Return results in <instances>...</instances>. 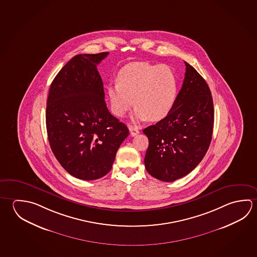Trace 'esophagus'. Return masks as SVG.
<instances>
[{"label": "esophagus", "mask_w": 257, "mask_h": 257, "mask_svg": "<svg viewBox=\"0 0 257 257\" xmlns=\"http://www.w3.org/2000/svg\"><path fill=\"white\" fill-rule=\"evenodd\" d=\"M129 131H130V134L132 136H135V135H138L140 132L138 130V128L134 125H129Z\"/></svg>", "instance_id": "obj_1"}]
</instances>
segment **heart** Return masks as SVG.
<instances>
[{
	"mask_svg": "<svg viewBox=\"0 0 257 257\" xmlns=\"http://www.w3.org/2000/svg\"><path fill=\"white\" fill-rule=\"evenodd\" d=\"M113 113L123 116L134 104L136 121L160 120L170 113L178 94V80L167 65L135 62L118 74V82L107 86Z\"/></svg>",
	"mask_w": 257,
	"mask_h": 257,
	"instance_id": "b5f03b06",
	"label": "heart"
}]
</instances>
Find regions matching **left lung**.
Segmentation results:
<instances>
[{"label": "left lung", "instance_id": "left-lung-1", "mask_svg": "<svg viewBox=\"0 0 257 257\" xmlns=\"http://www.w3.org/2000/svg\"><path fill=\"white\" fill-rule=\"evenodd\" d=\"M186 73L170 113L145 128L149 139L144 164L149 174L171 182L193 171L208 150L214 126V105L207 82L185 62Z\"/></svg>", "mask_w": 257, "mask_h": 257}]
</instances>
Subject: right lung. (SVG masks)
I'll list each match as a JSON object with an SVG mask.
<instances>
[{
  "mask_svg": "<svg viewBox=\"0 0 257 257\" xmlns=\"http://www.w3.org/2000/svg\"><path fill=\"white\" fill-rule=\"evenodd\" d=\"M108 55L79 54L51 83L46 108L50 148L70 175L94 180L111 171L117 150L129 135L107 109L96 65Z\"/></svg>",
  "mask_w": 257,
  "mask_h": 257,
  "instance_id": "1",
  "label": "right lung"
}]
</instances>
